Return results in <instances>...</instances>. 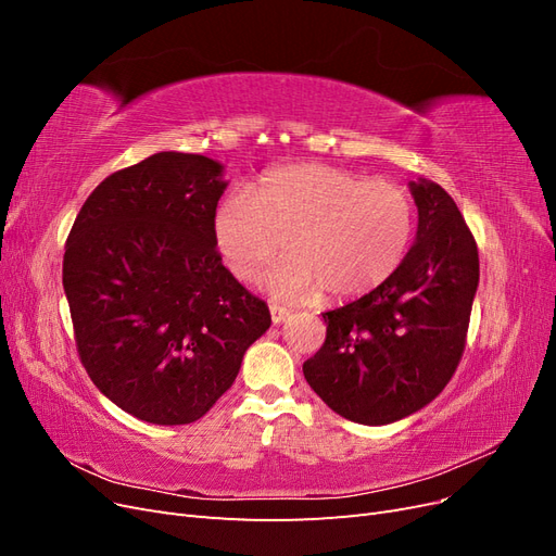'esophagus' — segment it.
<instances>
[{"label": "esophagus", "mask_w": 556, "mask_h": 556, "mask_svg": "<svg viewBox=\"0 0 556 556\" xmlns=\"http://www.w3.org/2000/svg\"><path fill=\"white\" fill-rule=\"evenodd\" d=\"M290 317V311L285 308V306H278V304H271V319H274V325H280V323H285V319Z\"/></svg>", "instance_id": "esophagus-1"}]
</instances>
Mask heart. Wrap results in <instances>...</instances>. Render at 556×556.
Instances as JSON below:
<instances>
[{"label":"heart","mask_w":556,"mask_h":556,"mask_svg":"<svg viewBox=\"0 0 556 556\" xmlns=\"http://www.w3.org/2000/svg\"><path fill=\"white\" fill-rule=\"evenodd\" d=\"M413 231L415 201L403 185L331 164L276 169L255 197L231 192L215 215L217 245L243 280H257L292 248L294 257L268 276L280 299L376 290L406 257Z\"/></svg>","instance_id":"obj_1"}]
</instances>
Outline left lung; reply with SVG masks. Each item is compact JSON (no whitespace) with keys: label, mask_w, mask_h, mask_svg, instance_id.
<instances>
[{"label":"left lung","mask_w":556,"mask_h":556,"mask_svg":"<svg viewBox=\"0 0 556 556\" xmlns=\"http://www.w3.org/2000/svg\"><path fill=\"white\" fill-rule=\"evenodd\" d=\"M417 241L396 271L323 313L327 339L304 376L345 419L390 425L425 408L457 371L480 280L473 233L441 185L410 182Z\"/></svg>","instance_id":"obj_1"}]
</instances>
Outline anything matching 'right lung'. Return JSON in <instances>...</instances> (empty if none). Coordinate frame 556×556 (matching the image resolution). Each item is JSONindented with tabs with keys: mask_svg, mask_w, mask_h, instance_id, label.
I'll return each mask as SVG.
<instances>
[{
	"mask_svg": "<svg viewBox=\"0 0 556 556\" xmlns=\"http://www.w3.org/2000/svg\"><path fill=\"white\" fill-rule=\"evenodd\" d=\"M220 176L204 155H150L97 185L64 243L80 364L99 392L143 422L204 417L271 327L266 301L215 248Z\"/></svg>",
	"mask_w": 556,
	"mask_h": 556,
	"instance_id": "1",
	"label": "right lung"
}]
</instances>
